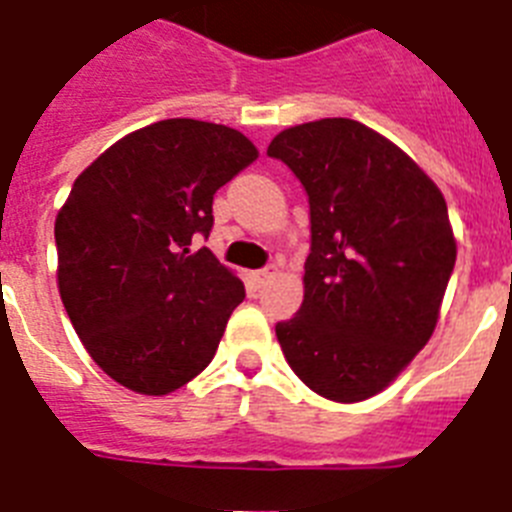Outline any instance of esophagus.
Wrapping results in <instances>:
<instances>
[{
    "instance_id": "esophagus-1",
    "label": "esophagus",
    "mask_w": 512,
    "mask_h": 512,
    "mask_svg": "<svg viewBox=\"0 0 512 512\" xmlns=\"http://www.w3.org/2000/svg\"><path fill=\"white\" fill-rule=\"evenodd\" d=\"M274 274V266H266V269H259V271H251V282L256 284V287H264L266 279Z\"/></svg>"
}]
</instances>
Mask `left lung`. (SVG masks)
Returning a JSON list of instances; mask_svg holds the SVG:
<instances>
[{"mask_svg": "<svg viewBox=\"0 0 512 512\" xmlns=\"http://www.w3.org/2000/svg\"><path fill=\"white\" fill-rule=\"evenodd\" d=\"M266 153L310 205L305 300L277 323L284 359L312 392L366 400L436 328L456 261L446 200L395 143L348 117L282 130Z\"/></svg>", "mask_w": 512, "mask_h": 512, "instance_id": "8db88e82", "label": "left lung"}]
</instances>
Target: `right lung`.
Returning a JSON list of instances; mask_svg holds the SVG:
<instances>
[{
  "label": "right lung",
  "instance_id": "obj_1",
  "mask_svg": "<svg viewBox=\"0 0 512 512\" xmlns=\"http://www.w3.org/2000/svg\"><path fill=\"white\" fill-rule=\"evenodd\" d=\"M215 122H153L79 174L56 217L58 289L102 372L140 395H169L205 369L246 289L207 241L212 197L256 161Z\"/></svg>",
  "mask_w": 512,
  "mask_h": 512
}]
</instances>
